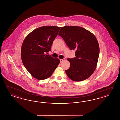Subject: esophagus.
<instances>
[{
  "instance_id": "34e87169",
  "label": "esophagus",
  "mask_w": 120,
  "mask_h": 120,
  "mask_svg": "<svg viewBox=\"0 0 120 120\" xmlns=\"http://www.w3.org/2000/svg\"><path fill=\"white\" fill-rule=\"evenodd\" d=\"M65 60V59L64 58V59H60V63H61V62H63V61H64Z\"/></svg>"
}]
</instances>
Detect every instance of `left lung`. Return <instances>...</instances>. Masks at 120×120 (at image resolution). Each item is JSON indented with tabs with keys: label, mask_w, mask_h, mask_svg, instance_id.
Returning a JSON list of instances; mask_svg holds the SVG:
<instances>
[{
	"label": "left lung",
	"mask_w": 120,
	"mask_h": 120,
	"mask_svg": "<svg viewBox=\"0 0 120 120\" xmlns=\"http://www.w3.org/2000/svg\"><path fill=\"white\" fill-rule=\"evenodd\" d=\"M59 35L71 50H75V57L68 59L70 63L65 71L68 76L74 81L88 79L96 68L100 52L95 36L83 28L75 26L61 27Z\"/></svg>",
	"instance_id": "1"
}]
</instances>
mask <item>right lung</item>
I'll return each mask as SVG.
<instances>
[{"mask_svg": "<svg viewBox=\"0 0 120 120\" xmlns=\"http://www.w3.org/2000/svg\"><path fill=\"white\" fill-rule=\"evenodd\" d=\"M60 27H39L27 35L21 48L23 65L31 75L38 80L50 77L60 64L58 58L46 54L58 35Z\"/></svg>", "mask_w": 120, "mask_h": 120, "instance_id": "obj_1", "label": "right lung"}]
</instances>
